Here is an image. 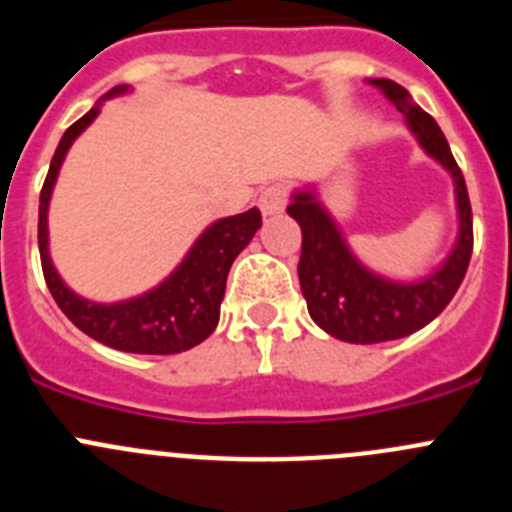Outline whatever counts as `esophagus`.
Returning a JSON list of instances; mask_svg holds the SVG:
<instances>
[{
    "label": "esophagus",
    "mask_w": 512,
    "mask_h": 512,
    "mask_svg": "<svg viewBox=\"0 0 512 512\" xmlns=\"http://www.w3.org/2000/svg\"><path fill=\"white\" fill-rule=\"evenodd\" d=\"M284 205H287V189H284V184H269L261 192L259 207L264 215H277V212L284 210Z\"/></svg>",
    "instance_id": "esophagus-1"
}]
</instances>
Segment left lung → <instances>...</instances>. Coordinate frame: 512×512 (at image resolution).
Here are the masks:
<instances>
[{
    "label": "left lung",
    "mask_w": 512,
    "mask_h": 512,
    "mask_svg": "<svg viewBox=\"0 0 512 512\" xmlns=\"http://www.w3.org/2000/svg\"><path fill=\"white\" fill-rule=\"evenodd\" d=\"M397 110L408 117V125L428 156L451 171L456 184V207H459V241L446 264L413 284L382 279L354 259L348 251L341 230L330 220L328 212L310 192H297L287 212L302 228L300 274L302 295L307 300L310 318L338 341L348 343H382L405 338L423 325L431 323L449 305L472 259V205L467 184L459 164L441 128L428 112L410 99L408 89L390 79H372Z\"/></svg>",
    "instance_id": "obj_1"
}]
</instances>
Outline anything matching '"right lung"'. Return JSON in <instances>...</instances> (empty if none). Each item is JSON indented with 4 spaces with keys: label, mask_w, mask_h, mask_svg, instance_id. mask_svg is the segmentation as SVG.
<instances>
[{
    "label": "right lung",
    "mask_w": 512,
    "mask_h": 512,
    "mask_svg": "<svg viewBox=\"0 0 512 512\" xmlns=\"http://www.w3.org/2000/svg\"><path fill=\"white\" fill-rule=\"evenodd\" d=\"M122 92H128V87L110 89L104 99ZM97 115L99 107H92L63 133L61 143L53 153L43 189H40L38 246L45 284L51 289L53 300L61 307L63 315L94 341L117 348V351H128V354H182L205 341L215 330L217 320H220V302L225 295L228 271L235 256L251 243L253 233L261 228V212L253 207L241 215L223 217V220L212 223L197 238L179 269L146 295L117 302V305H97V302L81 300L61 282L51 264V256H48V202H51L53 184H56L66 151L71 148L76 135Z\"/></svg>",
    "instance_id": "obj_1"
}]
</instances>
